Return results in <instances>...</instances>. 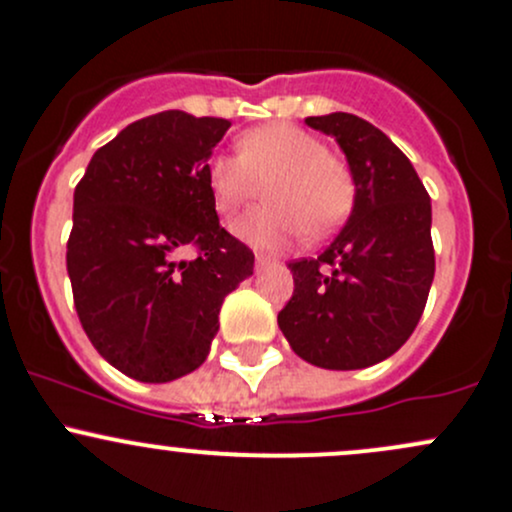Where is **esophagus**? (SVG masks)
Masks as SVG:
<instances>
[{"instance_id": "1", "label": "esophagus", "mask_w": 512, "mask_h": 512, "mask_svg": "<svg viewBox=\"0 0 512 512\" xmlns=\"http://www.w3.org/2000/svg\"><path fill=\"white\" fill-rule=\"evenodd\" d=\"M272 262H274V257H272V255H257V257H255V265H257V267L272 265Z\"/></svg>"}]
</instances>
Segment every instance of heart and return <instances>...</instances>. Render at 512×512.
Segmentation results:
<instances>
[{
    "label": "heart",
    "instance_id": "obj_1",
    "mask_svg": "<svg viewBox=\"0 0 512 512\" xmlns=\"http://www.w3.org/2000/svg\"><path fill=\"white\" fill-rule=\"evenodd\" d=\"M206 181L215 213L233 220L265 186L270 206L235 225L242 240L277 247L304 230L306 238L331 235L351 213L355 181L341 157L324 142L289 122H272L238 139V157L215 154L206 164Z\"/></svg>",
    "mask_w": 512,
    "mask_h": 512
}]
</instances>
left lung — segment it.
I'll use <instances>...</instances> for the list:
<instances>
[{"label": "left lung", "instance_id": "obj_1", "mask_svg": "<svg viewBox=\"0 0 512 512\" xmlns=\"http://www.w3.org/2000/svg\"><path fill=\"white\" fill-rule=\"evenodd\" d=\"M336 137L355 181L348 223L316 257L289 262L277 324L306 363L358 370L390 358L422 319L434 279L432 203L410 159L348 112L306 117Z\"/></svg>", "mask_w": 512, "mask_h": 512}]
</instances>
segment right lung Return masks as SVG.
I'll list each match as a JSON object with an SVG mask.
<instances>
[{"label":"right lung","instance_id":"right-lung-1","mask_svg":"<svg viewBox=\"0 0 512 512\" xmlns=\"http://www.w3.org/2000/svg\"><path fill=\"white\" fill-rule=\"evenodd\" d=\"M230 122L181 110L132 122L75 186L66 265L83 331L139 383L206 360L223 299L255 255L218 223L206 164Z\"/></svg>","mask_w":512,"mask_h":512}]
</instances>
